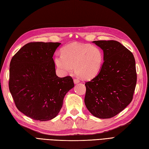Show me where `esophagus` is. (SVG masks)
Returning a JSON list of instances; mask_svg holds the SVG:
<instances>
[{
    "label": "esophagus",
    "mask_w": 149,
    "mask_h": 149,
    "mask_svg": "<svg viewBox=\"0 0 149 149\" xmlns=\"http://www.w3.org/2000/svg\"><path fill=\"white\" fill-rule=\"evenodd\" d=\"M74 82L75 84H77V83H79V82H80V81L79 80V79H74Z\"/></svg>",
    "instance_id": "esophagus-1"
}]
</instances>
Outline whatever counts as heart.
I'll return each mask as SVG.
<instances>
[{
  "instance_id": "b5f03b06",
  "label": "heart",
  "mask_w": 149,
  "mask_h": 149,
  "mask_svg": "<svg viewBox=\"0 0 149 149\" xmlns=\"http://www.w3.org/2000/svg\"><path fill=\"white\" fill-rule=\"evenodd\" d=\"M61 56H56L54 63L63 74H70L74 67L79 77L89 80L97 75L104 61L103 51L91 44L72 42L61 48Z\"/></svg>"
}]
</instances>
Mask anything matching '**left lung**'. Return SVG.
Masks as SVG:
<instances>
[{
  "label": "left lung",
  "instance_id": "obj_1",
  "mask_svg": "<svg viewBox=\"0 0 149 149\" xmlns=\"http://www.w3.org/2000/svg\"><path fill=\"white\" fill-rule=\"evenodd\" d=\"M103 51L104 62L99 74L86 82L84 103L93 116L113 117L131 102L136 84L133 53L116 40H95Z\"/></svg>",
  "mask_w": 149,
  "mask_h": 149
}]
</instances>
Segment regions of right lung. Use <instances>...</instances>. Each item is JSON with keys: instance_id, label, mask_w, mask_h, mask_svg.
<instances>
[{"instance_id": "obj_1", "label": "right lung", "mask_w": 149, "mask_h": 149, "mask_svg": "<svg viewBox=\"0 0 149 149\" xmlns=\"http://www.w3.org/2000/svg\"><path fill=\"white\" fill-rule=\"evenodd\" d=\"M61 43L33 42L25 44L10 63L9 88L15 105L31 119L54 118L67 92L74 88L70 76L58 77L53 54Z\"/></svg>"}]
</instances>
